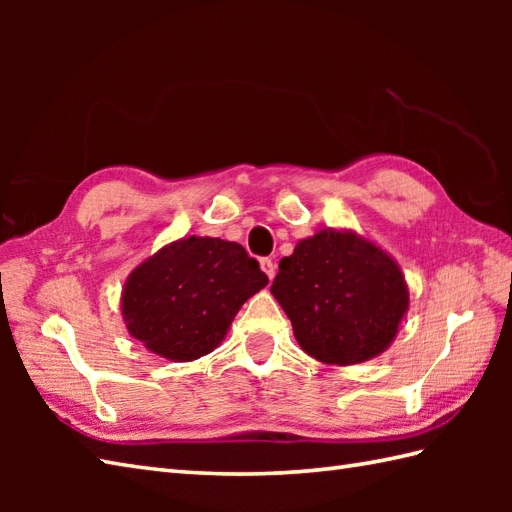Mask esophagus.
<instances>
[{
    "label": "esophagus",
    "instance_id": "1",
    "mask_svg": "<svg viewBox=\"0 0 512 512\" xmlns=\"http://www.w3.org/2000/svg\"><path fill=\"white\" fill-rule=\"evenodd\" d=\"M259 266H262V270L266 273V277L273 281V277H275V273H277V268H275V262L270 257H264V259H259Z\"/></svg>",
    "mask_w": 512,
    "mask_h": 512
}]
</instances>
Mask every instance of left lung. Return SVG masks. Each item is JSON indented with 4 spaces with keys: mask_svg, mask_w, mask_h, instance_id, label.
<instances>
[{
    "mask_svg": "<svg viewBox=\"0 0 512 512\" xmlns=\"http://www.w3.org/2000/svg\"><path fill=\"white\" fill-rule=\"evenodd\" d=\"M301 350L328 365L383 354L409 310L396 259L354 231L323 228L279 262L270 286Z\"/></svg>",
    "mask_w": 512,
    "mask_h": 512,
    "instance_id": "left-lung-1",
    "label": "left lung"
}]
</instances>
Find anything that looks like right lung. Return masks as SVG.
Listing matches in <instances>:
<instances>
[{"mask_svg": "<svg viewBox=\"0 0 512 512\" xmlns=\"http://www.w3.org/2000/svg\"><path fill=\"white\" fill-rule=\"evenodd\" d=\"M266 284L242 244L182 237L129 273L123 321L149 352L173 363L195 361L224 341L239 308Z\"/></svg>", "mask_w": 512, "mask_h": 512, "instance_id": "right-lung-1", "label": "right lung"}]
</instances>
